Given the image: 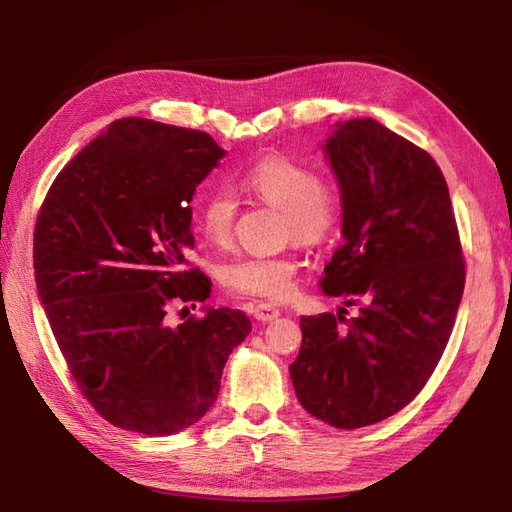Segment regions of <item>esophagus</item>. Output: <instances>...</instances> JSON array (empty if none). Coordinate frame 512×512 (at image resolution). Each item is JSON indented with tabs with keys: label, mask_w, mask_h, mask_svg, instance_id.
Listing matches in <instances>:
<instances>
[{
	"label": "esophagus",
	"mask_w": 512,
	"mask_h": 512,
	"mask_svg": "<svg viewBox=\"0 0 512 512\" xmlns=\"http://www.w3.org/2000/svg\"><path fill=\"white\" fill-rule=\"evenodd\" d=\"M253 314H255L257 321L270 323V321H275L281 312H279V308L273 306V303H259V306L253 310Z\"/></svg>",
	"instance_id": "obj_1"
}]
</instances>
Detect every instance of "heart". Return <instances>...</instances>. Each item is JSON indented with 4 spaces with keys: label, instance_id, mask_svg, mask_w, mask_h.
Returning a JSON list of instances; mask_svg holds the SVG:
<instances>
[{
    "label": "heart",
    "instance_id": "heart-1",
    "mask_svg": "<svg viewBox=\"0 0 512 512\" xmlns=\"http://www.w3.org/2000/svg\"><path fill=\"white\" fill-rule=\"evenodd\" d=\"M239 187L250 198L281 211L284 233L301 244H321L332 237L343 217V198L332 180L317 178L312 167L286 156L255 162ZM237 200L231 191L206 193L200 206L202 233L211 244L226 246L233 237ZM299 262L295 255H242L228 262L222 279L239 295L281 301L295 292Z\"/></svg>",
    "mask_w": 512,
    "mask_h": 512
}]
</instances>
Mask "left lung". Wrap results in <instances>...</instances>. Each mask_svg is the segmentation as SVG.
Listing matches in <instances>:
<instances>
[{
	"label": "left lung",
	"instance_id": "left-lung-1",
	"mask_svg": "<svg viewBox=\"0 0 512 512\" xmlns=\"http://www.w3.org/2000/svg\"><path fill=\"white\" fill-rule=\"evenodd\" d=\"M343 198L321 288L345 306L301 317L290 378L301 407L336 429L394 416L436 369L464 292L449 187L427 151L374 118L336 123L323 145Z\"/></svg>",
	"mask_w": 512,
	"mask_h": 512
}]
</instances>
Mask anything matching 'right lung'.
Returning <instances> with one entry per match:
<instances>
[{"mask_svg":"<svg viewBox=\"0 0 512 512\" xmlns=\"http://www.w3.org/2000/svg\"><path fill=\"white\" fill-rule=\"evenodd\" d=\"M224 154L198 129L118 118L63 167L41 204L39 301L81 394L114 427L145 436L191 427L250 332L231 308H204L178 328L165 317L171 301L211 295L187 262L189 202Z\"/></svg>","mask_w":512,"mask_h":512,"instance_id":"obj_1","label":"right lung"}]
</instances>
